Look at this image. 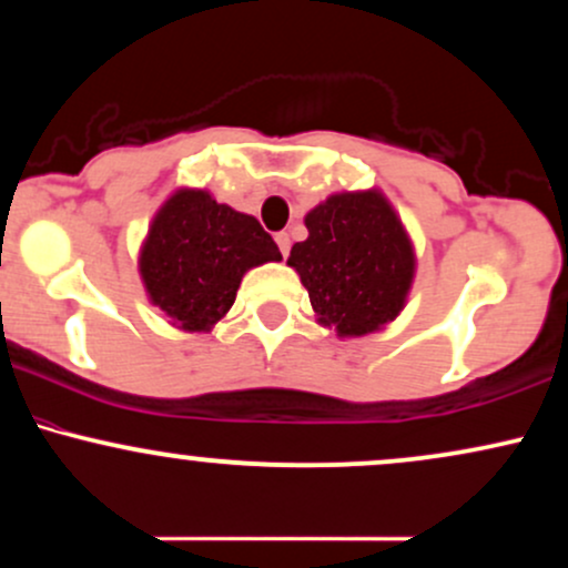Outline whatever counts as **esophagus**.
I'll use <instances>...</instances> for the list:
<instances>
[{
  "instance_id": "obj_1",
  "label": "esophagus",
  "mask_w": 568,
  "mask_h": 568,
  "mask_svg": "<svg viewBox=\"0 0 568 568\" xmlns=\"http://www.w3.org/2000/svg\"><path fill=\"white\" fill-rule=\"evenodd\" d=\"M275 243H277V247H280V253H283V256H288V251H291V234H288V232H277V234H275Z\"/></svg>"
}]
</instances>
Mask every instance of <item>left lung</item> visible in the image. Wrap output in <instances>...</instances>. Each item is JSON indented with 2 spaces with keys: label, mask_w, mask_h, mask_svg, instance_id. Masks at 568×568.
I'll use <instances>...</instances> for the list:
<instances>
[{
  "label": "left lung",
  "mask_w": 568,
  "mask_h": 568,
  "mask_svg": "<svg viewBox=\"0 0 568 568\" xmlns=\"http://www.w3.org/2000/svg\"><path fill=\"white\" fill-rule=\"evenodd\" d=\"M304 224L310 237L291 247L288 266L302 277L317 323L342 338L393 323L406 306L416 253L389 200L379 189L336 192Z\"/></svg>",
  "instance_id": "1"
}]
</instances>
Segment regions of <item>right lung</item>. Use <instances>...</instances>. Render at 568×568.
<instances>
[{
  "mask_svg": "<svg viewBox=\"0 0 568 568\" xmlns=\"http://www.w3.org/2000/svg\"><path fill=\"white\" fill-rule=\"evenodd\" d=\"M256 219L213 200L205 189H175L149 224L139 272L149 302L171 325L207 334L232 310L245 272L280 262Z\"/></svg>",
  "mask_w": 568,
  "mask_h": 568,
  "instance_id": "obj_1",
  "label": "right lung"
}]
</instances>
